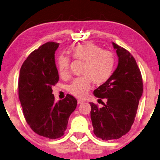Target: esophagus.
<instances>
[{"label": "esophagus", "instance_id": "34e87169", "mask_svg": "<svg viewBox=\"0 0 160 160\" xmlns=\"http://www.w3.org/2000/svg\"><path fill=\"white\" fill-rule=\"evenodd\" d=\"M83 102H83L82 100H78V104H80V103H82Z\"/></svg>", "mask_w": 160, "mask_h": 160}]
</instances>
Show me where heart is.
Here are the masks:
<instances>
[{"label":"heart","mask_w":160,"mask_h":160,"mask_svg":"<svg viewBox=\"0 0 160 160\" xmlns=\"http://www.w3.org/2000/svg\"><path fill=\"white\" fill-rule=\"evenodd\" d=\"M74 58L85 62L81 78L74 79L69 85L68 91L72 95L83 98L91 88L92 80L96 85H102L111 77L114 67V57L109 51L102 50L97 45L90 42L77 44L70 49ZM69 58L60 55L57 58V69L60 76L69 75Z\"/></svg>","instance_id":"obj_1"}]
</instances>
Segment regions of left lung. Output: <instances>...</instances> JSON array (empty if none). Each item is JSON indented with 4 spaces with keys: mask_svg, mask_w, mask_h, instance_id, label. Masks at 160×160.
<instances>
[{
    "mask_svg": "<svg viewBox=\"0 0 160 160\" xmlns=\"http://www.w3.org/2000/svg\"><path fill=\"white\" fill-rule=\"evenodd\" d=\"M112 45L118 57V67L109 79L93 91L96 97L106 98L107 103L102 108L90 103L93 132L104 141L120 138L130 130L143 91L133 57L122 47Z\"/></svg>",
    "mask_w": 160,
    "mask_h": 160,
    "instance_id": "1",
    "label": "left lung"
}]
</instances>
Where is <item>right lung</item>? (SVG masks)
Segmentation results:
<instances>
[{"label":"right lung","instance_id":"right-lung-1","mask_svg":"<svg viewBox=\"0 0 160 160\" xmlns=\"http://www.w3.org/2000/svg\"><path fill=\"white\" fill-rule=\"evenodd\" d=\"M58 43L48 42L32 51L20 69L18 91L24 118L33 131L51 139L62 137L78 102L67 94L55 102L52 86L58 81L55 51Z\"/></svg>","mask_w":160,"mask_h":160}]
</instances>
